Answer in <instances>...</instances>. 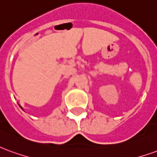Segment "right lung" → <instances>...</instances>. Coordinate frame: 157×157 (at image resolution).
Wrapping results in <instances>:
<instances>
[{"label":"right lung","mask_w":157,"mask_h":157,"mask_svg":"<svg viewBox=\"0 0 157 157\" xmlns=\"http://www.w3.org/2000/svg\"><path fill=\"white\" fill-rule=\"evenodd\" d=\"M19 106H20V105H19ZM20 108H21V109H22V107H21V106H20Z\"/></svg>","instance_id":"obj_1"}]
</instances>
